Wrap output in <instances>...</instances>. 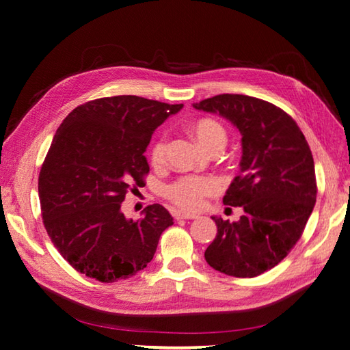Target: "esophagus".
Returning a JSON list of instances; mask_svg holds the SVG:
<instances>
[{
	"instance_id": "obj_1",
	"label": "esophagus",
	"mask_w": 350,
	"mask_h": 350,
	"mask_svg": "<svg viewBox=\"0 0 350 350\" xmlns=\"http://www.w3.org/2000/svg\"><path fill=\"white\" fill-rule=\"evenodd\" d=\"M174 217L176 219H196L198 215H194V213H187V211L177 210V211H174Z\"/></svg>"
}]
</instances>
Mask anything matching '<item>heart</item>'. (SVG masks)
<instances>
[{
  "label": "heart",
  "mask_w": 350,
  "mask_h": 350,
  "mask_svg": "<svg viewBox=\"0 0 350 350\" xmlns=\"http://www.w3.org/2000/svg\"><path fill=\"white\" fill-rule=\"evenodd\" d=\"M191 131L205 150L215 151L221 148L227 142V131L215 118H200L191 125ZM168 151V139L167 135H161L154 142L150 151L151 162L154 167H161L167 161ZM219 191V183L213 177H198V176H185L170 183L165 188V196L171 202L180 206L183 210H198L205 204V199L213 196Z\"/></svg>",
  "instance_id": "1"
}]
</instances>
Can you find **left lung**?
I'll return each instance as SVG.
<instances>
[{
	"label": "left lung",
	"mask_w": 350,
	"mask_h": 350,
	"mask_svg": "<svg viewBox=\"0 0 350 350\" xmlns=\"http://www.w3.org/2000/svg\"><path fill=\"white\" fill-rule=\"evenodd\" d=\"M194 108L227 118L242 135L241 174L224 204L242 206L239 221L217 225L205 260L228 276L253 278L275 267L298 242L317 202L312 151L287 112L256 97L221 94Z\"/></svg>",
	"instance_id": "left-lung-1"
}]
</instances>
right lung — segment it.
Segmentation results:
<instances>
[{"label":"right lung","mask_w":350,"mask_h":350,"mask_svg":"<svg viewBox=\"0 0 350 350\" xmlns=\"http://www.w3.org/2000/svg\"><path fill=\"white\" fill-rule=\"evenodd\" d=\"M182 108L137 96L105 97L77 106L57 129L38 177L41 216L52 244L77 271L116 282L151 262L173 217L154 204L133 221L120 206L133 185H145L152 133Z\"/></svg>","instance_id":"right-lung-1"}]
</instances>
